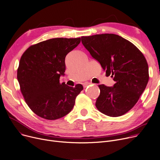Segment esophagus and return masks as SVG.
<instances>
[{"label":"esophagus","instance_id":"1","mask_svg":"<svg viewBox=\"0 0 160 160\" xmlns=\"http://www.w3.org/2000/svg\"><path fill=\"white\" fill-rule=\"evenodd\" d=\"M91 84H92L91 83H84V84H83V88H87L88 86H90V85H91Z\"/></svg>","mask_w":160,"mask_h":160}]
</instances>
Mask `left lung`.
I'll use <instances>...</instances> for the list:
<instances>
[{
  "label": "left lung",
  "mask_w": 160,
  "mask_h": 160,
  "mask_svg": "<svg viewBox=\"0 0 160 160\" xmlns=\"http://www.w3.org/2000/svg\"><path fill=\"white\" fill-rule=\"evenodd\" d=\"M81 39L92 58L116 82L113 87L99 85L100 94L96 107L109 116L123 115L137 103L149 78L144 55L131 42L115 34L82 37Z\"/></svg>",
  "instance_id": "8db88e82"
}]
</instances>
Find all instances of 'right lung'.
<instances>
[{"mask_svg":"<svg viewBox=\"0 0 160 160\" xmlns=\"http://www.w3.org/2000/svg\"><path fill=\"white\" fill-rule=\"evenodd\" d=\"M80 38H51L32 45L23 53L17 69V79L24 98L34 113L54 120L72 109L83 86L69 87L60 77L64 75L65 58Z\"/></svg>","mask_w":160,"mask_h":160,"instance_id":"right-lung-1","label":"right lung"}]
</instances>
